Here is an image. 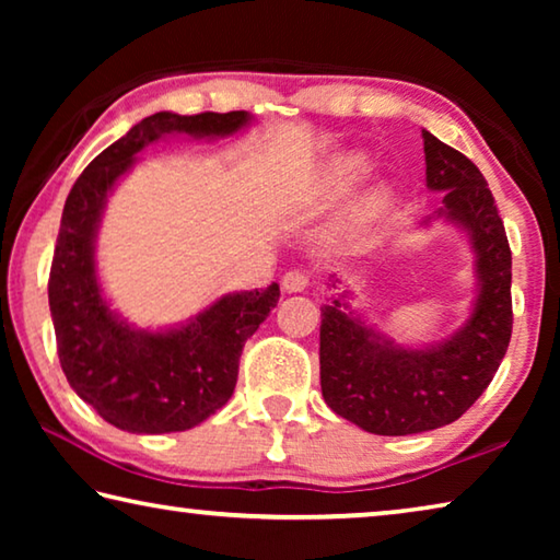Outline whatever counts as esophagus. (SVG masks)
<instances>
[{"label": "esophagus", "instance_id": "obj_1", "mask_svg": "<svg viewBox=\"0 0 560 560\" xmlns=\"http://www.w3.org/2000/svg\"><path fill=\"white\" fill-rule=\"evenodd\" d=\"M281 287H283V291H289V293L303 291V289L308 287V277H306V273H303L301 269H291V271L283 273Z\"/></svg>", "mask_w": 560, "mask_h": 560}]
</instances>
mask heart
I'll list each match as a JSON object with an SVG mask.
<instances>
[{
    "mask_svg": "<svg viewBox=\"0 0 560 560\" xmlns=\"http://www.w3.org/2000/svg\"><path fill=\"white\" fill-rule=\"evenodd\" d=\"M365 170V160L358 158V155H348V158H340L338 163H334V167L328 170V187L330 189H340L353 183V179L363 173ZM387 202V192L385 189H377L371 197V205L373 207H381Z\"/></svg>",
    "mask_w": 560,
    "mask_h": 560,
    "instance_id": "heart-1",
    "label": "heart"
}]
</instances>
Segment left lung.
<instances>
[{"mask_svg": "<svg viewBox=\"0 0 560 560\" xmlns=\"http://www.w3.org/2000/svg\"><path fill=\"white\" fill-rule=\"evenodd\" d=\"M424 138V183L442 192L432 220L467 232L477 296L471 314L440 343L400 346L350 306V291L320 306V390L336 415L360 430L402 438L450 424L477 402L511 340V249L485 175L432 132ZM340 279L330 277V289Z\"/></svg>", "mask_w": 560, "mask_h": 560, "instance_id": "left-lung-1", "label": "left lung"}]
</instances>
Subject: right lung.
<instances>
[{"instance_id":"right-lung-1","label":"right lung","mask_w":560,"mask_h":560,"mask_svg":"<svg viewBox=\"0 0 560 560\" xmlns=\"http://www.w3.org/2000/svg\"><path fill=\"white\" fill-rule=\"evenodd\" d=\"M252 122L246 110L177 116L160 110L136 122L75 179L66 197L49 277L56 348L66 381L103 420L136 434L185 432L226 405L246 338L279 301V283L217 299L173 328H138L103 299L96 236L108 195L138 153L167 136L226 138Z\"/></svg>"}]
</instances>
